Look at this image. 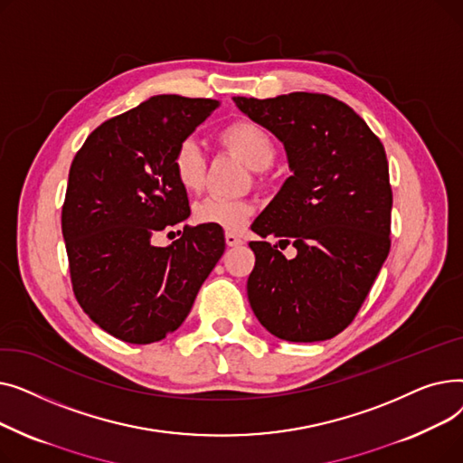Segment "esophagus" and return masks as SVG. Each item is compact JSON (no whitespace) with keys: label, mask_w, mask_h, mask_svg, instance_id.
<instances>
[{"label":"esophagus","mask_w":463,"mask_h":463,"mask_svg":"<svg viewBox=\"0 0 463 463\" xmlns=\"http://www.w3.org/2000/svg\"><path fill=\"white\" fill-rule=\"evenodd\" d=\"M225 244H227L229 248H236V246L241 244V238H238V236L232 234V232H227V234H225Z\"/></svg>","instance_id":"obj_1"}]
</instances>
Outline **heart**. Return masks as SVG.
Instances as JSON below:
<instances>
[{
  "label": "heart",
  "instance_id": "1",
  "mask_svg": "<svg viewBox=\"0 0 463 463\" xmlns=\"http://www.w3.org/2000/svg\"><path fill=\"white\" fill-rule=\"evenodd\" d=\"M223 148L244 161L253 170L270 168L276 159V142L272 135L251 119H238L219 133ZM173 170L178 184L187 193L203 189L206 180V159L201 146L193 138L178 144L173 156ZM255 206L246 199L208 197L193 206L194 223L223 231H240L251 217Z\"/></svg>",
  "mask_w": 463,
  "mask_h": 463
}]
</instances>
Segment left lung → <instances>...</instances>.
I'll return each mask as SVG.
<instances>
[{"label":"left lung","mask_w":463,"mask_h":463,"mask_svg":"<svg viewBox=\"0 0 463 463\" xmlns=\"http://www.w3.org/2000/svg\"><path fill=\"white\" fill-rule=\"evenodd\" d=\"M232 101L276 135L293 173L251 231L293 241L298 257L288 261L277 244L250 241L251 309L279 339L325 342L351 325L391 250L384 148L351 107L323 93Z\"/></svg>","instance_id":"8db88e82"}]
</instances>
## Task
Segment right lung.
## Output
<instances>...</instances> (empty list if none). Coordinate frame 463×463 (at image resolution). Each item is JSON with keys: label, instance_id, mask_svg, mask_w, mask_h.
I'll return each instance as SVG.
<instances>
[{"label": "right lung", "instance_id": "right-lung-1", "mask_svg": "<svg viewBox=\"0 0 463 463\" xmlns=\"http://www.w3.org/2000/svg\"><path fill=\"white\" fill-rule=\"evenodd\" d=\"M219 107L154 95L107 119L72 159L61 232L75 297L121 342L146 345L175 332L225 251L223 229L197 225L166 248L154 236L189 217L173 156Z\"/></svg>", "mask_w": 463, "mask_h": 463}]
</instances>
